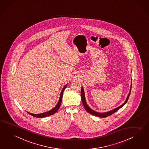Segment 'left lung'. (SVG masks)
<instances>
[{
  "instance_id": "obj_1",
  "label": "left lung",
  "mask_w": 149,
  "mask_h": 149,
  "mask_svg": "<svg viewBox=\"0 0 149 149\" xmlns=\"http://www.w3.org/2000/svg\"><path fill=\"white\" fill-rule=\"evenodd\" d=\"M131 91V88H130V93H129V94H128V96L127 97V98H126V99L125 102H124L122 105H120V106H119V107H118L116 109H113V110H111V111H110L104 113L97 112H95V111H93V109H92L91 108L89 107L87 105V103H86V101L85 97V93H84V88H83L82 87L81 89V100H82V103H83V105H84V108H85V109H86L88 112L89 113L91 114H92L93 116H97V117H100V118H105V117H108V116H109L112 115L114 113L117 112V111H118L119 109H121L124 105H125V104H126V103L127 102V101H128L129 97H130V95Z\"/></svg>"
}]
</instances>
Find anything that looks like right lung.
Listing matches in <instances>:
<instances>
[{"mask_svg": "<svg viewBox=\"0 0 149 149\" xmlns=\"http://www.w3.org/2000/svg\"><path fill=\"white\" fill-rule=\"evenodd\" d=\"M67 86V85H65L62 89V91L61 92L60 97L59 101H58L57 104L56 105V106L54 109H52V110L48 111V112H46L40 113V114H32L31 113L28 112H27L29 114H30V115H31L33 117H36V118H43V117H48V116H52V114H55L58 111V109H59L60 107V105L61 104V102H62V96H63V92H64V90L65 89Z\"/></svg>", "mask_w": 149, "mask_h": 149, "instance_id": "obj_1", "label": "right lung"}]
</instances>
